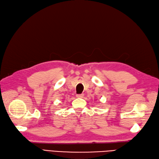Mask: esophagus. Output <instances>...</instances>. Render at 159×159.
Wrapping results in <instances>:
<instances>
[{
    "label": "esophagus",
    "mask_w": 159,
    "mask_h": 159,
    "mask_svg": "<svg viewBox=\"0 0 159 159\" xmlns=\"http://www.w3.org/2000/svg\"><path fill=\"white\" fill-rule=\"evenodd\" d=\"M84 96V94L83 93H81V94H77L76 95V98H82Z\"/></svg>",
    "instance_id": "1"
}]
</instances>
